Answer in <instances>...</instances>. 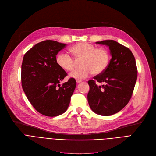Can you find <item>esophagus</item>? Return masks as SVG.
<instances>
[{
    "label": "esophagus",
    "instance_id": "34e87169",
    "mask_svg": "<svg viewBox=\"0 0 156 156\" xmlns=\"http://www.w3.org/2000/svg\"><path fill=\"white\" fill-rule=\"evenodd\" d=\"M76 83H78L81 82V81H82V80H79V79H77V80H76Z\"/></svg>",
    "mask_w": 156,
    "mask_h": 156
}]
</instances>
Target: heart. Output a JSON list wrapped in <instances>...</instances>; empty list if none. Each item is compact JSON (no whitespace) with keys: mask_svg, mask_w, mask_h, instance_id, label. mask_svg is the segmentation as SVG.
Listing matches in <instances>:
<instances>
[{"mask_svg":"<svg viewBox=\"0 0 156 156\" xmlns=\"http://www.w3.org/2000/svg\"><path fill=\"white\" fill-rule=\"evenodd\" d=\"M69 51L76 60H80L82 66L70 74V76L76 79H83L90 75H100L108 68L110 61V54L105 48H97L88 42H80L70 48ZM56 63L66 71H71L75 68V60L67 53L59 52L55 57Z\"/></svg>","mask_w":156,"mask_h":156,"instance_id":"b5f03b06","label":"heart"}]
</instances>
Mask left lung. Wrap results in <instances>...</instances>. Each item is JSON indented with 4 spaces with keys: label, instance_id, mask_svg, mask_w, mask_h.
Here are the masks:
<instances>
[{
    "label": "left lung",
    "instance_id": "left-lung-1",
    "mask_svg": "<svg viewBox=\"0 0 156 156\" xmlns=\"http://www.w3.org/2000/svg\"><path fill=\"white\" fill-rule=\"evenodd\" d=\"M109 47L112 58L106 69L88 81V102L101 116H110L124 108L133 94L137 79L135 57L128 47L112 40L97 42ZM103 83L97 86L96 82Z\"/></svg>",
    "mask_w": 156,
    "mask_h": 156
}]
</instances>
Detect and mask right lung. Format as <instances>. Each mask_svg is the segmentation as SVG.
I'll use <instances>...</instances> for the list:
<instances>
[{"label": "right lung", "mask_w": 156, "mask_h": 156, "mask_svg": "<svg viewBox=\"0 0 156 156\" xmlns=\"http://www.w3.org/2000/svg\"><path fill=\"white\" fill-rule=\"evenodd\" d=\"M66 44L45 40L24 54L21 65V85L31 104L46 116H59L67 110L76 88L73 78L62 85L67 76L55 61L56 55Z\"/></svg>", "instance_id": "1"}]
</instances>
